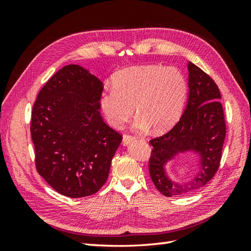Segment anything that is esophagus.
<instances>
[{"label":"esophagus","instance_id":"34e87169","mask_svg":"<svg viewBox=\"0 0 251 251\" xmlns=\"http://www.w3.org/2000/svg\"><path fill=\"white\" fill-rule=\"evenodd\" d=\"M135 141V138L131 137V136H128V135H124L123 136V146H128L130 145L131 142Z\"/></svg>","mask_w":251,"mask_h":251}]
</instances>
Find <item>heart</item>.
<instances>
[{
	"label": "heart",
	"mask_w": 251,
	"mask_h": 251,
	"mask_svg": "<svg viewBox=\"0 0 251 251\" xmlns=\"http://www.w3.org/2000/svg\"><path fill=\"white\" fill-rule=\"evenodd\" d=\"M109 90L99 98L100 110L110 126L121 129L130 117L139 115L134 128L167 131L182 114L188 93L184 76L172 67L137 66L115 74Z\"/></svg>",
	"instance_id": "1"
}]
</instances>
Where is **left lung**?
Returning <instances> with one entry per match:
<instances>
[{
	"mask_svg": "<svg viewBox=\"0 0 251 251\" xmlns=\"http://www.w3.org/2000/svg\"><path fill=\"white\" fill-rule=\"evenodd\" d=\"M188 102L172 130L151 140L149 169L154 185L167 197L181 196L206 185L219 168L226 123L221 95L212 78L189 61ZM196 157L197 174L190 180L171 178L167 166L181 155Z\"/></svg>",
	"mask_w": 251,
	"mask_h": 251,
	"instance_id": "obj_1",
	"label": "left lung"
}]
</instances>
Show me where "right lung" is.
<instances>
[{"label": "right lung", "mask_w": 251, "mask_h": 251, "mask_svg": "<svg viewBox=\"0 0 251 251\" xmlns=\"http://www.w3.org/2000/svg\"><path fill=\"white\" fill-rule=\"evenodd\" d=\"M102 89L103 83L87 69L69 65L44 85L32 110L37 172L71 199L99 191L122 141L99 113Z\"/></svg>", "instance_id": "1"}]
</instances>
